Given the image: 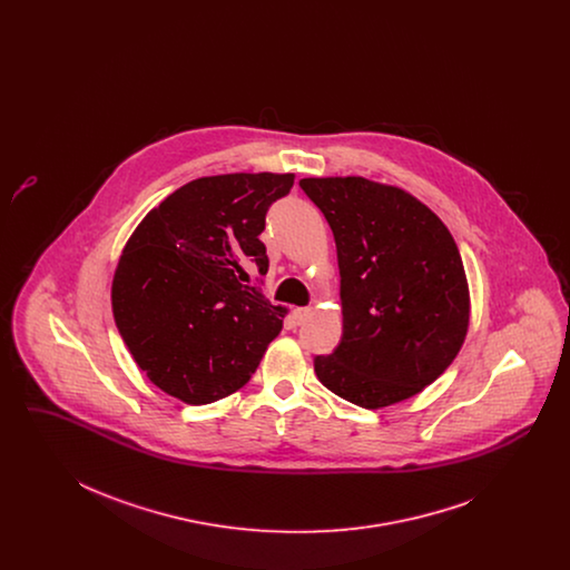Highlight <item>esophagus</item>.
Returning a JSON list of instances; mask_svg holds the SVG:
<instances>
[{
    "label": "esophagus",
    "instance_id": "obj_1",
    "mask_svg": "<svg viewBox=\"0 0 570 570\" xmlns=\"http://www.w3.org/2000/svg\"><path fill=\"white\" fill-rule=\"evenodd\" d=\"M309 314H312L309 307H297V309H293V314H291V323L295 326L303 325V323L309 318Z\"/></svg>",
    "mask_w": 570,
    "mask_h": 570
}]
</instances>
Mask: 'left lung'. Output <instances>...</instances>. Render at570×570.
Wrapping results in <instances>:
<instances>
[{"label":"left lung","mask_w":570,"mask_h":570,"mask_svg":"<svg viewBox=\"0 0 570 570\" xmlns=\"http://www.w3.org/2000/svg\"><path fill=\"white\" fill-rule=\"evenodd\" d=\"M325 214L340 265L344 333L314 358L328 391L391 406L432 384L460 353L470 297L460 249L432 209L363 177L301 179Z\"/></svg>","instance_id":"8db88e82"}]
</instances>
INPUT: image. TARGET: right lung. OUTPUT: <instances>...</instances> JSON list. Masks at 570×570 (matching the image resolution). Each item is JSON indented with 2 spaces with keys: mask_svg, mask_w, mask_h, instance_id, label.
<instances>
[{
  "mask_svg": "<svg viewBox=\"0 0 570 570\" xmlns=\"http://www.w3.org/2000/svg\"><path fill=\"white\" fill-rule=\"evenodd\" d=\"M295 175L200 177L138 224L112 279V314L138 367L164 393L198 406L242 389L286 309L244 284L242 261L269 269L258 239Z\"/></svg>",
  "mask_w": 570,
  "mask_h": 570,
  "instance_id": "right-lung-1",
  "label": "right lung"
}]
</instances>
